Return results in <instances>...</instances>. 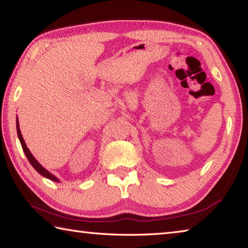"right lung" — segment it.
<instances>
[{
  "label": "right lung",
  "instance_id": "obj_1",
  "mask_svg": "<svg viewBox=\"0 0 248 248\" xmlns=\"http://www.w3.org/2000/svg\"><path fill=\"white\" fill-rule=\"evenodd\" d=\"M16 128H17V134H18V138H19L20 144H22L23 151H24V152H25V155H26V156H27V158H28L29 163H31V164L32 165L33 169H35L37 171H38V173H39L40 175H43L44 177H46V178H49V179H51V180H53V182H59V179H58L57 177H54V176H53V175H51V174H50L47 170L44 169V167L41 166L38 162H37V159L32 156V154L31 153V151L28 150V148H27V146H26V143H25V141H24V139H23L22 132H20V130H19V124H18V119H17V124H16Z\"/></svg>",
  "mask_w": 248,
  "mask_h": 248
}]
</instances>
